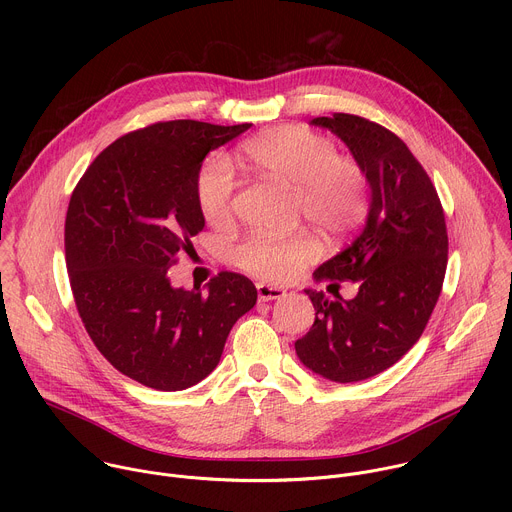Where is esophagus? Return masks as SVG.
Returning a JSON list of instances; mask_svg holds the SVG:
<instances>
[{
  "label": "esophagus",
  "mask_w": 512,
  "mask_h": 512,
  "mask_svg": "<svg viewBox=\"0 0 512 512\" xmlns=\"http://www.w3.org/2000/svg\"><path fill=\"white\" fill-rule=\"evenodd\" d=\"M257 294H259V300L261 302H269V300H279L285 296V291L281 287H273V285H265V283H259L257 285Z\"/></svg>",
  "instance_id": "34e87169"
}]
</instances>
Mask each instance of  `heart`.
Listing matches in <instances>:
<instances>
[{"instance_id":"b5f03b06","label":"heart","mask_w":512,"mask_h":512,"mask_svg":"<svg viewBox=\"0 0 512 512\" xmlns=\"http://www.w3.org/2000/svg\"><path fill=\"white\" fill-rule=\"evenodd\" d=\"M243 158L259 172L296 188L300 216L328 235L356 229L369 208V176L354 158L340 156L336 143L302 125L267 129L241 148ZM237 178L225 156H210L198 168L194 198L204 221L227 225L235 210ZM320 241L310 231L289 237L247 235L233 251V263L265 283H283L318 259Z\"/></svg>"}]
</instances>
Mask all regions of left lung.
Wrapping results in <instances>:
<instances>
[{
	"label": "left lung",
	"mask_w": 512,
	"mask_h": 512,
	"mask_svg": "<svg viewBox=\"0 0 512 512\" xmlns=\"http://www.w3.org/2000/svg\"><path fill=\"white\" fill-rule=\"evenodd\" d=\"M367 170L373 190L367 225L314 273L358 283L352 300L308 289L316 320L296 342L308 369L334 383L383 373L419 340L442 294L448 265L444 208L423 166L387 127L350 113L316 117Z\"/></svg>",
	"instance_id": "left-lung-1"
}]
</instances>
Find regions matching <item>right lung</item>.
Masks as SVG:
<instances>
[{
    "instance_id": "1",
    "label": "right lung",
    "mask_w": 512,
    "mask_h": 512,
    "mask_svg": "<svg viewBox=\"0 0 512 512\" xmlns=\"http://www.w3.org/2000/svg\"><path fill=\"white\" fill-rule=\"evenodd\" d=\"M251 123L158 121L115 139L72 190L64 221L68 281L97 350L125 377L182 391L221 360L235 322L257 302L251 279L216 273L176 289L168 271L204 229L194 180L210 150Z\"/></svg>"
}]
</instances>
